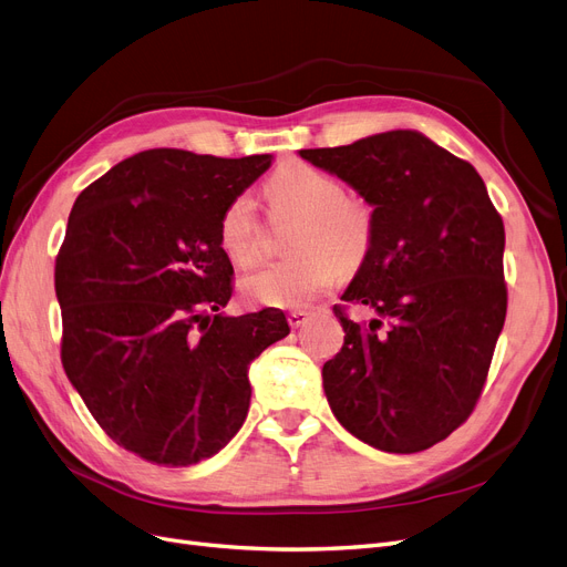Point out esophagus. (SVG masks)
<instances>
[{"mask_svg":"<svg viewBox=\"0 0 567 567\" xmlns=\"http://www.w3.org/2000/svg\"><path fill=\"white\" fill-rule=\"evenodd\" d=\"M308 318H310L308 310H289V312H287V322H289L291 327H295V329L303 327V324L308 322Z\"/></svg>","mask_w":567,"mask_h":567,"instance_id":"1","label":"esophagus"}]
</instances>
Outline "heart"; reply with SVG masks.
<instances>
[{"label":"heart","mask_w":567,"mask_h":567,"mask_svg":"<svg viewBox=\"0 0 567 567\" xmlns=\"http://www.w3.org/2000/svg\"><path fill=\"white\" fill-rule=\"evenodd\" d=\"M264 194L272 217H297L287 238L295 255L243 278L240 289L249 301L303 308L339 278V266L364 261L373 240V213L367 200L348 194L339 177L291 161L266 179ZM219 245L243 268L259 261L261 221L249 196L240 194L224 207Z\"/></svg>","instance_id":"1"}]
</instances>
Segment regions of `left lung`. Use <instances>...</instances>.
Listing matches in <instances>:
<instances>
[{"instance_id": "obj_1", "label": "left lung", "mask_w": 567, "mask_h": 567, "mask_svg": "<svg viewBox=\"0 0 567 567\" xmlns=\"http://www.w3.org/2000/svg\"><path fill=\"white\" fill-rule=\"evenodd\" d=\"M301 158L373 207V240L343 301L346 339L322 367L337 421L388 453L425 451L463 425L484 390L507 316L505 224L474 165L415 131Z\"/></svg>"}]
</instances>
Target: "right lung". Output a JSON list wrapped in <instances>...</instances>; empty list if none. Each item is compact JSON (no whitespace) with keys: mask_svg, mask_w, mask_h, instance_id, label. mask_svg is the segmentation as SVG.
I'll return each mask as SVG.
<instances>
[{"mask_svg":"<svg viewBox=\"0 0 567 567\" xmlns=\"http://www.w3.org/2000/svg\"><path fill=\"white\" fill-rule=\"evenodd\" d=\"M272 156L150 150L79 194L55 257L60 360L112 442L154 465L219 453L249 409L251 360L289 333L285 312L228 318L224 207Z\"/></svg>","mask_w":567,"mask_h":567,"instance_id":"add662e5","label":"right lung"}]
</instances>
